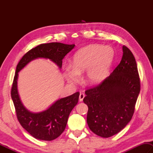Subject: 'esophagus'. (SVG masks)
<instances>
[{
  "label": "esophagus",
  "instance_id": "34e87169",
  "mask_svg": "<svg viewBox=\"0 0 153 153\" xmlns=\"http://www.w3.org/2000/svg\"><path fill=\"white\" fill-rule=\"evenodd\" d=\"M85 97V95L84 94H83V93H80L79 94V101H83V99H84V98Z\"/></svg>",
  "mask_w": 153,
  "mask_h": 153
}]
</instances>
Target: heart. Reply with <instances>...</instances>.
<instances>
[{
    "instance_id": "heart-1",
    "label": "heart",
    "mask_w": 153,
    "mask_h": 153,
    "mask_svg": "<svg viewBox=\"0 0 153 153\" xmlns=\"http://www.w3.org/2000/svg\"><path fill=\"white\" fill-rule=\"evenodd\" d=\"M113 51L109 47L90 45L77 52L72 61V69H67L65 76L71 84H77L79 76L87 71L85 77L88 84L99 82L107 73L112 62Z\"/></svg>"
}]
</instances>
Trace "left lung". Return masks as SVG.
<instances>
[{"label":"left lung","mask_w":153,"mask_h":153,"mask_svg":"<svg viewBox=\"0 0 153 153\" xmlns=\"http://www.w3.org/2000/svg\"><path fill=\"white\" fill-rule=\"evenodd\" d=\"M140 91L136 59L123 46L122 59L112 74L85 91L84 102L88 107L87 123L90 130L102 138L122 130L132 118Z\"/></svg>","instance_id":"obj_1"}]
</instances>
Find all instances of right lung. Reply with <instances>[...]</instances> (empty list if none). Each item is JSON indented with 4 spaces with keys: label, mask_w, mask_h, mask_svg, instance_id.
Here are the masks:
<instances>
[{
    "label": "right lung",
    "mask_w": 153,
    "mask_h": 153,
    "mask_svg": "<svg viewBox=\"0 0 153 153\" xmlns=\"http://www.w3.org/2000/svg\"><path fill=\"white\" fill-rule=\"evenodd\" d=\"M74 46V45L60 42L41 44L25 53L17 64L11 88V98L21 126L36 139L51 141L63 132L69 114L78 102L79 92L56 100L47 110L33 113L27 110L20 100L17 88L18 72L29 62L37 58L51 59L61 68L64 56Z\"/></svg>",
    "instance_id": "add662e5"
}]
</instances>
